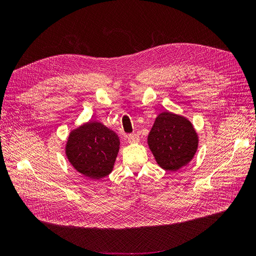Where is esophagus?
I'll use <instances>...</instances> for the list:
<instances>
[{"label": "esophagus", "instance_id": "34e87169", "mask_svg": "<svg viewBox=\"0 0 256 256\" xmlns=\"http://www.w3.org/2000/svg\"><path fill=\"white\" fill-rule=\"evenodd\" d=\"M127 138H128V142L129 143H136V142H138V140H140V138H138V136L134 134H128Z\"/></svg>", "mask_w": 256, "mask_h": 256}]
</instances>
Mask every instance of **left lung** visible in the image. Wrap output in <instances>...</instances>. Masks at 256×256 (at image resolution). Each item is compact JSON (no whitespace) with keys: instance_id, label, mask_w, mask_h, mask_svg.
I'll return each instance as SVG.
<instances>
[{"instance_id":"obj_1","label":"left lung","mask_w":256,"mask_h":256,"mask_svg":"<svg viewBox=\"0 0 256 256\" xmlns=\"http://www.w3.org/2000/svg\"><path fill=\"white\" fill-rule=\"evenodd\" d=\"M147 141L157 164L166 171H177L188 164L198 142L191 122L170 112L158 115Z\"/></svg>"}]
</instances>
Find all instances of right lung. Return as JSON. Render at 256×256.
<instances>
[{"label":"right lung","mask_w":256,"mask_h":256,"mask_svg":"<svg viewBox=\"0 0 256 256\" xmlns=\"http://www.w3.org/2000/svg\"><path fill=\"white\" fill-rule=\"evenodd\" d=\"M118 150V136L97 122H88L72 131L66 144L72 166L92 180H100L112 172Z\"/></svg>","instance_id":"obj_1"}]
</instances>
